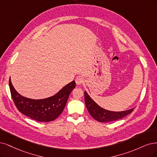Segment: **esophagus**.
<instances>
[{"label":"esophagus","instance_id":"34e87169","mask_svg":"<svg viewBox=\"0 0 157 157\" xmlns=\"http://www.w3.org/2000/svg\"><path fill=\"white\" fill-rule=\"evenodd\" d=\"M75 81L77 85H81L84 83V78L82 76H81V75H78V76L75 78Z\"/></svg>","mask_w":157,"mask_h":157}]
</instances>
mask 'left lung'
<instances>
[{"label":"left lung","mask_w":157,"mask_h":157,"mask_svg":"<svg viewBox=\"0 0 157 157\" xmlns=\"http://www.w3.org/2000/svg\"><path fill=\"white\" fill-rule=\"evenodd\" d=\"M85 102L86 109L90 114L96 120L100 121V122H108V121L121 119L125 116L129 114L134 109L133 108L127 110V111L119 112L108 111V110L104 109L98 105L89 96L86 91H85Z\"/></svg>","instance_id":"1"}]
</instances>
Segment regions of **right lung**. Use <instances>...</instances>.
I'll return each instance as SVG.
<instances>
[{"label":"right lung","instance_id":"add662e5","mask_svg":"<svg viewBox=\"0 0 157 157\" xmlns=\"http://www.w3.org/2000/svg\"><path fill=\"white\" fill-rule=\"evenodd\" d=\"M11 95L17 109L34 120L48 122L56 120L65 108L72 90L75 87L74 81L69 83L57 94L41 100H33L19 94L9 80Z\"/></svg>","mask_w":157,"mask_h":157}]
</instances>
